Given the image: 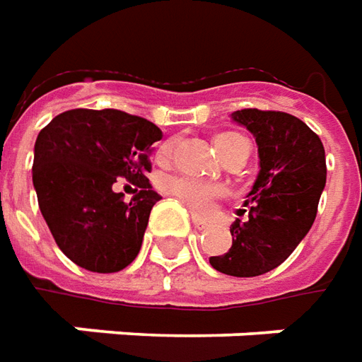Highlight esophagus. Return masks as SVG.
Wrapping results in <instances>:
<instances>
[{
    "instance_id": "esophagus-1",
    "label": "esophagus",
    "mask_w": 362,
    "mask_h": 362,
    "mask_svg": "<svg viewBox=\"0 0 362 362\" xmlns=\"http://www.w3.org/2000/svg\"><path fill=\"white\" fill-rule=\"evenodd\" d=\"M193 226L197 228V230H206V228H210V222L209 220H202V218L193 216Z\"/></svg>"
}]
</instances>
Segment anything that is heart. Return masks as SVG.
<instances>
[{
  "label": "heart",
  "instance_id": "b5f03b06",
  "mask_svg": "<svg viewBox=\"0 0 362 362\" xmlns=\"http://www.w3.org/2000/svg\"><path fill=\"white\" fill-rule=\"evenodd\" d=\"M247 142L242 134L238 132H220L214 138V144H216L218 153L224 158L230 150H234L235 146ZM171 148L173 144L168 142V144L161 146L160 153L165 158L171 153ZM163 191L171 197H175L177 201L183 202L187 209L191 210L197 216H209L212 209H214V202L218 199H222L226 194V189L222 185H216V183H210V181H204V179H197V177L189 175H169L165 177L163 181Z\"/></svg>",
  "mask_w": 362,
  "mask_h": 362
}]
</instances>
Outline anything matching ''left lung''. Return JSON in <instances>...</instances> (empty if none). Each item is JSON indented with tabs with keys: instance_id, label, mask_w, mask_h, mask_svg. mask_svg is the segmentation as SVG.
Masks as SVG:
<instances>
[{
	"instance_id": "left-lung-1",
	"label": "left lung",
	"mask_w": 362,
	"mask_h": 362,
	"mask_svg": "<svg viewBox=\"0 0 362 362\" xmlns=\"http://www.w3.org/2000/svg\"><path fill=\"white\" fill-rule=\"evenodd\" d=\"M255 136L259 175L245 199L247 220L230 226L232 247L210 265L232 276H257L279 267L308 234L325 187V150L308 124L281 111L232 112Z\"/></svg>"
}]
</instances>
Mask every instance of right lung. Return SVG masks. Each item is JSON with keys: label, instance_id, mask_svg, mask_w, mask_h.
<instances>
[{"label": "right lung", "instance_id": "right-lung-1", "mask_svg": "<svg viewBox=\"0 0 362 362\" xmlns=\"http://www.w3.org/2000/svg\"><path fill=\"white\" fill-rule=\"evenodd\" d=\"M161 130L117 109H71L37 136L33 185L54 242L93 273L128 267L142 247L148 218L161 197L146 177ZM124 176L136 194L124 202L112 185Z\"/></svg>", "mask_w": 362, "mask_h": 362}]
</instances>
